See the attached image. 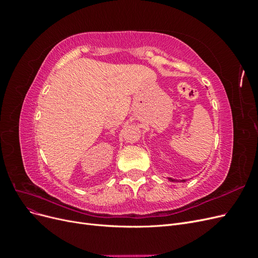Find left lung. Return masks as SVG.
Here are the masks:
<instances>
[{
	"label": "left lung",
	"instance_id": "1",
	"mask_svg": "<svg viewBox=\"0 0 258 258\" xmlns=\"http://www.w3.org/2000/svg\"><path fill=\"white\" fill-rule=\"evenodd\" d=\"M168 179H169V181L170 182H186L187 181V178H184V179H176V178H172V177H168Z\"/></svg>",
	"mask_w": 258,
	"mask_h": 258
}]
</instances>
